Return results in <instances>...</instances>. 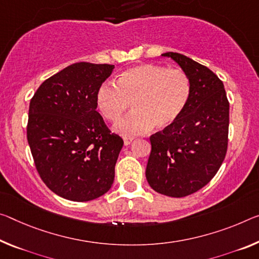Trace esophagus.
Here are the masks:
<instances>
[{
  "label": "esophagus",
  "instance_id": "34e87169",
  "mask_svg": "<svg viewBox=\"0 0 259 259\" xmlns=\"http://www.w3.org/2000/svg\"><path fill=\"white\" fill-rule=\"evenodd\" d=\"M134 141V138H131V137H125L124 139H123V142H124V145L125 146H128V145H130V143Z\"/></svg>",
  "mask_w": 259,
  "mask_h": 259
}]
</instances>
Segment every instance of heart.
I'll list each match as a JSON object with an SVG mask.
<instances>
[{"label":"heart","instance_id":"b5f03b06","mask_svg":"<svg viewBox=\"0 0 259 259\" xmlns=\"http://www.w3.org/2000/svg\"><path fill=\"white\" fill-rule=\"evenodd\" d=\"M191 94L188 75L180 69L162 65L141 64L123 71L117 85L105 81L97 92V106L102 116L115 121L129 108L114 125L124 137L145 134L153 128L166 129L179 120Z\"/></svg>","mask_w":259,"mask_h":259}]
</instances>
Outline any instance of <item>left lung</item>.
I'll list each match as a JSON object with an SVG mask.
<instances>
[{
  "mask_svg": "<svg viewBox=\"0 0 259 259\" xmlns=\"http://www.w3.org/2000/svg\"><path fill=\"white\" fill-rule=\"evenodd\" d=\"M187 73L191 94L184 112L169 128L152 135L146 180L159 194L184 197L211 181L226 157L229 102L223 81L205 65L168 52Z\"/></svg>",
  "mask_w": 259,
  "mask_h": 259,
  "instance_id": "left-lung-1",
  "label": "left lung"
}]
</instances>
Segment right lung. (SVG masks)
I'll return each mask as SVG.
<instances>
[{"instance_id":"right-lung-1","label":"right lung","mask_w":259,"mask_h":259,"mask_svg":"<svg viewBox=\"0 0 259 259\" xmlns=\"http://www.w3.org/2000/svg\"><path fill=\"white\" fill-rule=\"evenodd\" d=\"M114 65L73 63L44 81L30 102L27 142L53 192L88 202L107 192L123 139L97 112V92Z\"/></svg>"}]
</instances>
